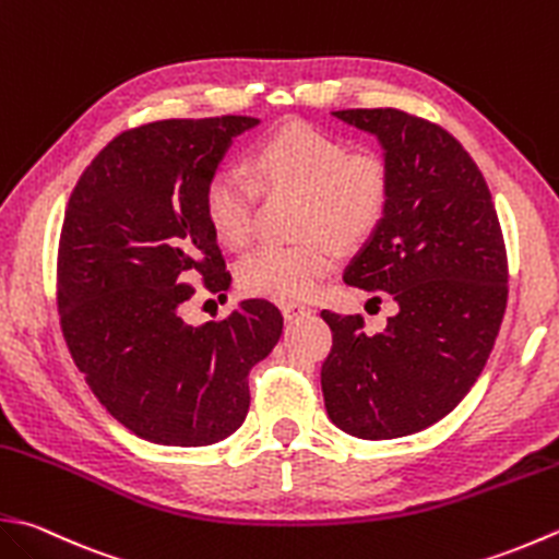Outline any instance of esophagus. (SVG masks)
<instances>
[{"label":"esophagus","mask_w":559,"mask_h":559,"mask_svg":"<svg viewBox=\"0 0 559 559\" xmlns=\"http://www.w3.org/2000/svg\"><path fill=\"white\" fill-rule=\"evenodd\" d=\"M281 312L286 320H298V317H302V314H310V305L298 302V300H283Z\"/></svg>","instance_id":"obj_1"}]
</instances>
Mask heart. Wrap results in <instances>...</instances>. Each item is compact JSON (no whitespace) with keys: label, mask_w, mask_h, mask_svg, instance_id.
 <instances>
[{"label":"heart","mask_w":559,"mask_h":559,"mask_svg":"<svg viewBox=\"0 0 559 559\" xmlns=\"http://www.w3.org/2000/svg\"><path fill=\"white\" fill-rule=\"evenodd\" d=\"M249 179L217 169L205 181L203 215L217 245L239 251L254 233L257 195H295L288 247H264L239 264V288L273 300L310 298L336 269L344 247H360L385 221L392 169L376 150L346 142L305 120L271 130L247 155Z\"/></svg>","instance_id":"obj_1"}]
</instances>
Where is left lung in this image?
I'll return each mask as SVG.
<instances>
[{"label":"left lung","mask_w":559,"mask_h":559,"mask_svg":"<svg viewBox=\"0 0 559 559\" xmlns=\"http://www.w3.org/2000/svg\"><path fill=\"white\" fill-rule=\"evenodd\" d=\"M334 116L376 133L392 169L385 221L344 281L390 293L397 314L366 334L360 317L322 310L324 407L358 439H400L453 412L483 373L507 310V245L483 171L445 128L400 108Z\"/></svg>","instance_id":"left-lung-1"}]
</instances>
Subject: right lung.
I'll list each match as a JSON object with an SVG mask.
<instances>
[{
    "label": "right lung",
    "instance_id": "1",
    "mask_svg": "<svg viewBox=\"0 0 559 559\" xmlns=\"http://www.w3.org/2000/svg\"><path fill=\"white\" fill-rule=\"evenodd\" d=\"M251 116L169 118L123 130L82 171L58 245L60 326L114 419L162 445H211L242 426L249 370L283 332L269 300L221 322H183L199 276L229 271L203 215L205 181Z\"/></svg>",
    "mask_w": 559,
    "mask_h": 559
}]
</instances>
